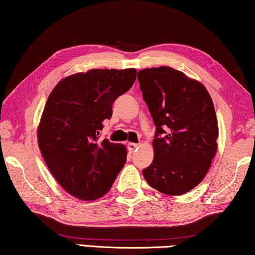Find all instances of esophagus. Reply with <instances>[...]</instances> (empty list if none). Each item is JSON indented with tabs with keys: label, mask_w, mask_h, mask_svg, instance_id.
Listing matches in <instances>:
<instances>
[{
	"label": "esophagus",
	"mask_w": 255,
	"mask_h": 255,
	"mask_svg": "<svg viewBox=\"0 0 255 255\" xmlns=\"http://www.w3.org/2000/svg\"><path fill=\"white\" fill-rule=\"evenodd\" d=\"M139 147V144H136V143H129L128 144V149L129 152H135V150Z\"/></svg>",
	"instance_id": "34e87169"
}]
</instances>
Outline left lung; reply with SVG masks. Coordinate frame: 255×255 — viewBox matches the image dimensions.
<instances>
[{"label": "left lung", "instance_id": "obj_1", "mask_svg": "<svg viewBox=\"0 0 255 255\" xmlns=\"http://www.w3.org/2000/svg\"><path fill=\"white\" fill-rule=\"evenodd\" d=\"M137 77L156 126L144 178L164 195H184L204 180L217 152L213 100L201 82L169 66L145 68Z\"/></svg>", "mask_w": 255, "mask_h": 255}]
</instances>
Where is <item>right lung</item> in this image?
Wrapping results in <instances>:
<instances>
[{
    "label": "right lung",
    "mask_w": 255,
    "mask_h": 255,
    "mask_svg": "<svg viewBox=\"0 0 255 255\" xmlns=\"http://www.w3.org/2000/svg\"><path fill=\"white\" fill-rule=\"evenodd\" d=\"M135 80V68H94L64 77L47 99L38 146L56 181L77 199L105 196L126 163V146L98 135L111 118L112 103Z\"/></svg>",
    "instance_id": "add662e5"
}]
</instances>
